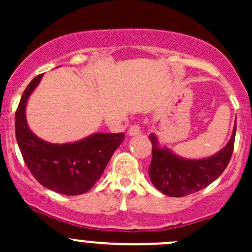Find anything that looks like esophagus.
<instances>
[{
	"mask_svg": "<svg viewBox=\"0 0 252 252\" xmlns=\"http://www.w3.org/2000/svg\"><path fill=\"white\" fill-rule=\"evenodd\" d=\"M141 132V126L138 124H132L128 130V134L129 136H136Z\"/></svg>",
	"mask_w": 252,
	"mask_h": 252,
	"instance_id": "esophagus-1",
	"label": "esophagus"
}]
</instances>
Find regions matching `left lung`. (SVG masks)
I'll return each instance as SVG.
<instances>
[{"instance_id": "obj_1", "label": "left lung", "mask_w": 252, "mask_h": 252, "mask_svg": "<svg viewBox=\"0 0 252 252\" xmlns=\"http://www.w3.org/2000/svg\"><path fill=\"white\" fill-rule=\"evenodd\" d=\"M236 123L231 138L224 148L210 158L189 160L161 147L154 134L149 135L153 158L149 167L152 184L168 196H185L204 189L222 174L232 156Z\"/></svg>"}]
</instances>
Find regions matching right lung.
<instances>
[{
	"label": "right lung",
	"mask_w": 252,
	"mask_h": 252,
	"mask_svg": "<svg viewBox=\"0 0 252 252\" xmlns=\"http://www.w3.org/2000/svg\"><path fill=\"white\" fill-rule=\"evenodd\" d=\"M42 76L32 80L17 106L15 134L20 152L32 174L46 189L65 195L83 194L99 180L126 134L94 132L76 142L62 144L37 137L28 126L26 106Z\"/></svg>",
	"instance_id": "obj_1"
}]
</instances>
